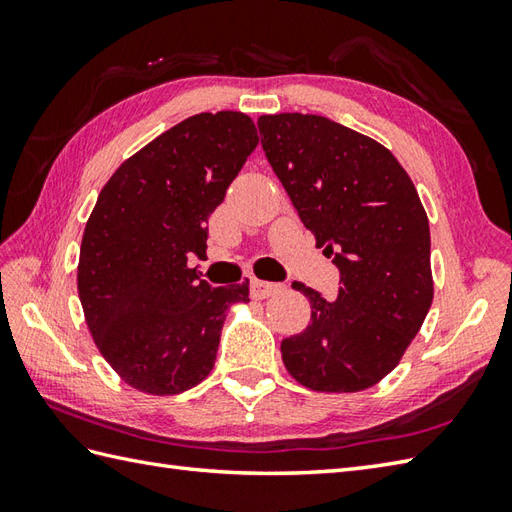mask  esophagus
I'll return each mask as SVG.
<instances>
[{"mask_svg": "<svg viewBox=\"0 0 512 512\" xmlns=\"http://www.w3.org/2000/svg\"><path fill=\"white\" fill-rule=\"evenodd\" d=\"M250 290H253V297L255 299H266V297H273L281 290L279 284H270V281H262V279H253V284H250Z\"/></svg>", "mask_w": 512, "mask_h": 512, "instance_id": "obj_1", "label": "esophagus"}]
</instances>
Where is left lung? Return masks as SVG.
I'll list each match as a JSON object with an SVG mask.
<instances>
[{"instance_id": "1", "label": "left lung", "mask_w": 512, "mask_h": 512, "mask_svg": "<svg viewBox=\"0 0 512 512\" xmlns=\"http://www.w3.org/2000/svg\"><path fill=\"white\" fill-rule=\"evenodd\" d=\"M270 167L341 273L339 297L295 281L308 328L281 341L290 376L314 391H361L394 369L433 301L429 220L387 147L317 114L257 121Z\"/></svg>"}]
</instances>
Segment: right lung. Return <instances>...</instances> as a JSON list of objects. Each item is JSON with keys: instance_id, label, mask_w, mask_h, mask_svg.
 <instances>
[{"instance_id": "1", "label": "right lung", "mask_w": 512, "mask_h": 512, "mask_svg": "<svg viewBox=\"0 0 512 512\" xmlns=\"http://www.w3.org/2000/svg\"><path fill=\"white\" fill-rule=\"evenodd\" d=\"M242 112L195 114L127 158L99 193L79 255V299L99 352L127 385L182 394L211 374L226 310L248 279L213 288L209 215L257 147Z\"/></svg>"}]
</instances>
